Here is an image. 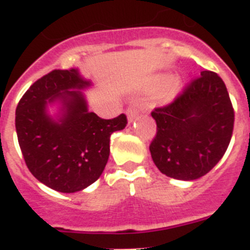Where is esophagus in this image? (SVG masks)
Returning a JSON list of instances; mask_svg holds the SVG:
<instances>
[{
	"label": "esophagus",
	"instance_id": "esophagus-1",
	"mask_svg": "<svg viewBox=\"0 0 250 250\" xmlns=\"http://www.w3.org/2000/svg\"><path fill=\"white\" fill-rule=\"evenodd\" d=\"M138 113H139V110H138L137 106H130L129 108H127V121H129V124L133 123L135 119L138 117Z\"/></svg>",
	"mask_w": 250,
	"mask_h": 250
}]
</instances>
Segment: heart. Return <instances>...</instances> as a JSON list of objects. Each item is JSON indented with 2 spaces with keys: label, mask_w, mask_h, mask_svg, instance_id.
I'll list each match as a JSON object with an SVG mask.
<instances>
[{
  "label": "heart",
  "mask_w": 250,
  "mask_h": 250,
  "mask_svg": "<svg viewBox=\"0 0 250 250\" xmlns=\"http://www.w3.org/2000/svg\"><path fill=\"white\" fill-rule=\"evenodd\" d=\"M158 82L162 85H166L164 93V101H172L180 93L181 82L179 78H170V75L164 74V75H160Z\"/></svg>",
  "instance_id": "1"
}]
</instances>
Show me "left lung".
Returning a JSON list of instances; mask_svg holds the SVG:
<instances>
[{"label":"left lung","mask_w":250,"mask_h":250,"mask_svg":"<svg viewBox=\"0 0 250 250\" xmlns=\"http://www.w3.org/2000/svg\"><path fill=\"white\" fill-rule=\"evenodd\" d=\"M152 117L157 124L149 146L152 160L162 174L177 180H195L209 172L228 149L234 127L226 85L207 70Z\"/></svg>","instance_id":"1"}]
</instances>
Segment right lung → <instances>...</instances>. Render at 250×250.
<instances>
[{"label":"right lung","instance_id":"right-lung-1","mask_svg":"<svg viewBox=\"0 0 250 250\" xmlns=\"http://www.w3.org/2000/svg\"><path fill=\"white\" fill-rule=\"evenodd\" d=\"M92 86L78 67L53 70L16 107V134L29 171L60 193L83 190L102 175L111 134L127 124L124 113L103 120L90 112L83 90Z\"/></svg>","mask_w":250,"mask_h":250}]
</instances>
